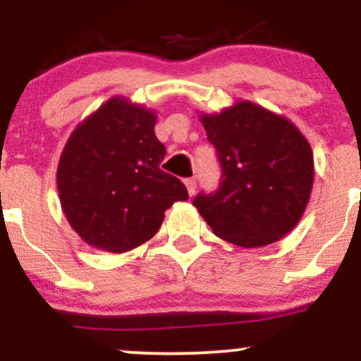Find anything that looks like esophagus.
I'll list each match as a JSON object with an SVG mask.
<instances>
[{"label": "esophagus", "mask_w": 361, "mask_h": 361, "mask_svg": "<svg viewBox=\"0 0 361 361\" xmlns=\"http://www.w3.org/2000/svg\"><path fill=\"white\" fill-rule=\"evenodd\" d=\"M185 185H186V188H188L190 197H193L195 192H197V181H195L193 178H188V180H185Z\"/></svg>", "instance_id": "obj_1"}]
</instances>
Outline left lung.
I'll use <instances>...</instances> for the list:
<instances>
[{
	"label": "left lung",
	"mask_w": 361,
	"mask_h": 361,
	"mask_svg": "<svg viewBox=\"0 0 361 361\" xmlns=\"http://www.w3.org/2000/svg\"><path fill=\"white\" fill-rule=\"evenodd\" d=\"M217 151L222 181L193 205L214 234L241 247H261L288 234L304 215L314 183L312 149L288 118L251 102L202 114Z\"/></svg>",
	"instance_id": "obj_1"
}]
</instances>
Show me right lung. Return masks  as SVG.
<instances>
[{
	"label": "right lung",
	"instance_id": "add662e5",
	"mask_svg": "<svg viewBox=\"0 0 361 361\" xmlns=\"http://www.w3.org/2000/svg\"><path fill=\"white\" fill-rule=\"evenodd\" d=\"M154 126V111L114 97L69 135L57 190L66 219L90 246L134 250L159 231L169 207L188 200L185 185L159 168L166 147Z\"/></svg>",
	"mask_w": 361,
	"mask_h": 361
}]
</instances>
